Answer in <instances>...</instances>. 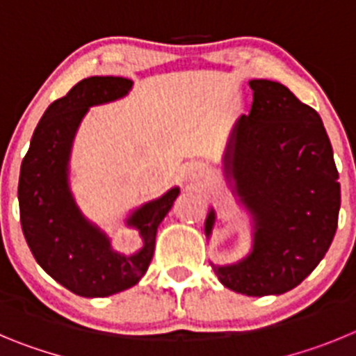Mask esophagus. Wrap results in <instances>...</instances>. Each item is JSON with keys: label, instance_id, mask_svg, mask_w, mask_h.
Listing matches in <instances>:
<instances>
[{"label": "esophagus", "instance_id": "obj_1", "mask_svg": "<svg viewBox=\"0 0 356 356\" xmlns=\"http://www.w3.org/2000/svg\"><path fill=\"white\" fill-rule=\"evenodd\" d=\"M188 175H193V177H197V175H202V168H200V166H191L190 170H188Z\"/></svg>", "mask_w": 356, "mask_h": 356}]
</instances>
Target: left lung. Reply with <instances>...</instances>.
<instances>
[{"instance_id":"obj_1","label":"left lung","mask_w":356,"mask_h":356,"mask_svg":"<svg viewBox=\"0 0 356 356\" xmlns=\"http://www.w3.org/2000/svg\"><path fill=\"white\" fill-rule=\"evenodd\" d=\"M254 102L230 133L223 170L254 222L252 252L213 266L218 280L246 296L282 294L321 262L337 230L341 184L318 111L282 83L252 79ZM216 214L211 207L206 236Z\"/></svg>"}]
</instances>
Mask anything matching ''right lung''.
<instances>
[{"label": "right lung", "mask_w": 356, "mask_h": 356, "mask_svg": "<svg viewBox=\"0 0 356 356\" xmlns=\"http://www.w3.org/2000/svg\"><path fill=\"white\" fill-rule=\"evenodd\" d=\"M133 81L92 76L51 102L31 136L19 175L22 234L35 261L54 280L85 298H104L138 284L149 268L156 232L179 197L172 188L127 218L143 246L133 255L111 248V241L79 211L69 186V161L76 131L88 108L127 95Z\"/></svg>", "instance_id": "right-lung-1"}]
</instances>
